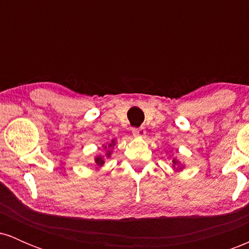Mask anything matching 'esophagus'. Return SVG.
Returning <instances> with one entry per match:
<instances>
[{
    "label": "esophagus",
    "instance_id": "34e87169",
    "mask_svg": "<svg viewBox=\"0 0 249 249\" xmlns=\"http://www.w3.org/2000/svg\"><path fill=\"white\" fill-rule=\"evenodd\" d=\"M146 131L144 127H134L132 130V134L134 137H144Z\"/></svg>",
    "mask_w": 249,
    "mask_h": 249
}]
</instances>
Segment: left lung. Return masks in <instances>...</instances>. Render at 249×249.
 <instances>
[{
	"mask_svg": "<svg viewBox=\"0 0 249 249\" xmlns=\"http://www.w3.org/2000/svg\"><path fill=\"white\" fill-rule=\"evenodd\" d=\"M173 164H174V165H177V164H178V161H177L176 159H174V160H173Z\"/></svg>",
	"mask_w": 249,
	"mask_h": 249,
	"instance_id": "1",
	"label": "left lung"
}]
</instances>
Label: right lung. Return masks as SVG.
Returning a JSON list of instances; mask_svg holds the SVG:
<instances>
[{
  "label": "right lung",
  "mask_w": 249,
  "mask_h": 249,
  "mask_svg": "<svg viewBox=\"0 0 249 249\" xmlns=\"http://www.w3.org/2000/svg\"><path fill=\"white\" fill-rule=\"evenodd\" d=\"M111 145H112V144H110V145H108V146H111ZM108 156H110V152L107 153V157H108ZM95 161H96V164L98 165V166H102V165L104 164V160H103V158H102V157H97Z\"/></svg>",
  "instance_id": "add662e5"
}]
</instances>
